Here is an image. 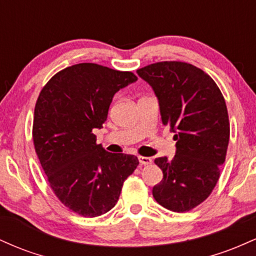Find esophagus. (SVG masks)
<instances>
[{"label": "esophagus", "instance_id": "esophagus-1", "mask_svg": "<svg viewBox=\"0 0 256 256\" xmlns=\"http://www.w3.org/2000/svg\"><path fill=\"white\" fill-rule=\"evenodd\" d=\"M138 161H140V165H149V164H152V158L148 156H138Z\"/></svg>", "mask_w": 256, "mask_h": 256}]
</instances>
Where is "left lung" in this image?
I'll use <instances>...</instances> for the list:
<instances>
[{
  "instance_id": "left-lung-1",
  "label": "left lung",
  "mask_w": 256,
  "mask_h": 256,
  "mask_svg": "<svg viewBox=\"0 0 256 256\" xmlns=\"http://www.w3.org/2000/svg\"><path fill=\"white\" fill-rule=\"evenodd\" d=\"M152 86L161 122L176 132V155L155 158L164 178L152 188L158 204L188 212L210 195L230 138L228 108L218 85L192 64L164 61L137 70Z\"/></svg>"
}]
</instances>
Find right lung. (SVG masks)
<instances>
[{
    "label": "right lung",
    "instance_id": "obj_1",
    "mask_svg": "<svg viewBox=\"0 0 256 256\" xmlns=\"http://www.w3.org/2000/svg\"><path fill=\"white\" fill-rule=\"evenodd\" d=\"M136 80L132 72L78 64L56 73L38 96L34 149L52 192L79 216L110 210L138 166L137 156L106 152L92 134L107 120L114 95Z\"/></svg>",
    "mask_w": 256,
    "mask_h": 256
}]
</instances>
